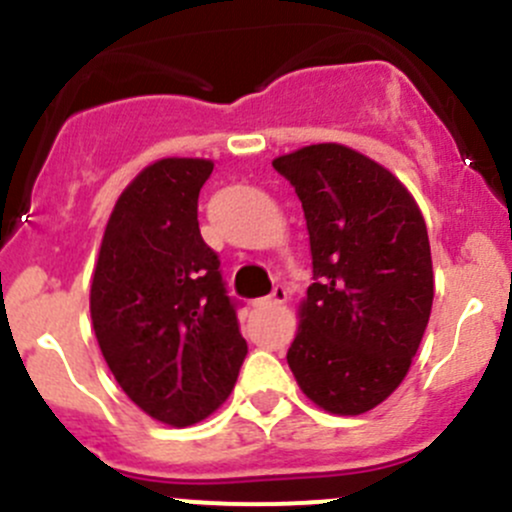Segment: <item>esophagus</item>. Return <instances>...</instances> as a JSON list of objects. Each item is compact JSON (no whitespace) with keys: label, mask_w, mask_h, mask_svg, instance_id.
Wrapping results in <instances>:
<instances>
[{"label":"esophagus","mask_w":512,"mask_h":512,"mask_svg":"<svg viewBox=\"0 0 512 512\" xmlns=\"http://www.w3.org/2000/svg\"><path fill=\"white\" fill-rule=\"evenodd\" d=\"M287 302V287L285 285H277L272 289V294H267V297H262L260 307H275V304H285Z\"/></svg>","instance_id":"1"}]
</instances>
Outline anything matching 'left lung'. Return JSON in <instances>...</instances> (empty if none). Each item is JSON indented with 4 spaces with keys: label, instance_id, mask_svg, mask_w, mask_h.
<instances>
[{
    "label": "left lung",
    "instance_id": "obj_1",
    "mask_svg": "<svg viewBox=\"0 0 512 512\" xmlns=\"http://www.w3.org/2000/svg\"><path fill=\"white\" fill-rule=\"evenodd\" d=\"M272 165L302 200L314 272L287 364L314 404L359 416L394 394L426 332V223L389 170L347 146H307Z\"/></svg>",
    "mask_w": 512,
    "mask_h": 512
}]
</instances>
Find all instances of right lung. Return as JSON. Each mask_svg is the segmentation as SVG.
<instances>
[{"mask_svg":"<svg viewBox=\"0 0 512 512\" xmlns=\"http://www.w3.org/2000/svg\"><path fill=\"white\" fill-rule=\"evenodd\" d=\"M203 158H163L121 193L91 282V322L128 399L168 426H193L230 396L247 342L220 257L205 245Z\"/></svg>","mask_w":512,"mask_h":512,"instance_id":"obj_1","label":"right lung"}]
</instances>
